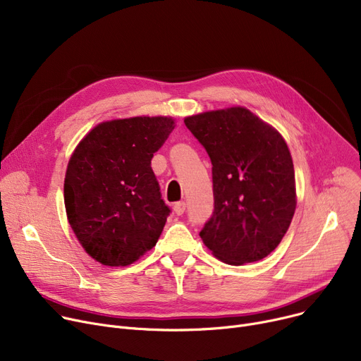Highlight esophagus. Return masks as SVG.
I'll list each match as a JSON object with an SVG mask.
<instances>
[{"label": "esophagus", "instance_id": "34e87169", "mask_svg": "<svg viewBox=\"0 0 361 361\" xmlns=\"http://www.w3.org/2000/svg\"><path fill=\"white\" fill-rule=\"evenodd\" d=\"M174 212H176L178 216H181V215L185 212V203H184V202H177V203L174 204Z\"/></svg>", "mask_w": 361, "mask_h": 361}]
</instances>
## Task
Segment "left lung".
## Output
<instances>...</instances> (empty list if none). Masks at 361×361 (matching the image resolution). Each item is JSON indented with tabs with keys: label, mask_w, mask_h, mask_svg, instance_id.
<instances>
[{
	"label": "left lung",
	"mask_w": 361,
	"mask_h": 361,
	"mask_svg": "<svg viewBox=\"0 0 361 361\" xmlns=\"http://www.w3.org/2000/svg\"><path fill=\"white\" fill-rule=\"evenodd\" d=\"M184 124L212 162L214 212L199 234L204 245L234 267L267 257L295 211L286 140L241 106L187 117Z\"/></svg>",
	"instance_id": "8db88e82"
}]
</instances>
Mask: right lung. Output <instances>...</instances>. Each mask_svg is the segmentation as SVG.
Returning a JSON list of instances; mask_svg holds the SVG:
<instances>
[{
    "label": "right lung",
    "instance_id": "right-lung-1",
    "mask_svg": "<svg viewBox=\"0 0 361 361\" xmlns=\"http://www.w3.org/2000/svg\"><path fill=\"white\" fill-rule=\"evenodd\" d=\"M174 130L168 117H135L94 127L68 161L64 203L87 255L127 267L155 247L171 212L150 162Z\"/></svg>",
    "mask_w": 361,
    "mask_h": 361
}]
</instances>
